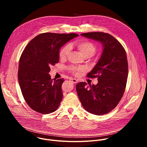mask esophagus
I'll list each match as a JSON object with an SVG mask.
<instances>
[{
  "mask_svg": "<svg viewBox=\"0 0 147 147\" xmlns=\"http://www.w3.org/2000/svg\"><path fill=\"white\" fill-rule=\"evenodd\" d=\"M70 80L73 83H74V84H76V83H77V82H78V80H76V78H70Z\"/></svg>",
  "mask_w": 147,
  "mask_h": 147,
  "instance_id": "1",
  "label": "esophagus"
}]
</instances>
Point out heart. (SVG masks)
I'll use <instances>...</instances> for the list:
<instances>
[{
    "label": "heart",
    "mask_w": 147,
    "mask_h": 147,
    "mask_svg": "<svg viewBox=\"0 0 147 147\" xmlns=\"http://www.w3.org/2000/svg\"><path fill=\"white\" fill-rule=\"evenodd\" d=\"M75 45L81 54L86 57L92 56L96 51L95 45L92 42L88 40L84 39L79 40L77 42ZM70 47H71V45H66L61 48L59 54L60 59H65L69 56L71 51ZM68 69L71 73L76 75L78 74L79 72L82 70L81 68L77 67L76 66H70L68 67Z\"/></svg>",
    "instance_id": "1"
}]
</instances>
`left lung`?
<instances>
[{"label":"left lung","instance_id":"1","mask_svg":"<svg viewBox=\"0 0 147 147\" xmlns=\"http://www.w3.org/2000/svg\"><path fill=\"white\" fill-rule=\"evenodd\" d=\"M82 36L100 42L103 50L98 62L87 77L98 78L96 85L87 86L81 82L76 91L83 108L96 115L108 113L121 100L126 86L128 62L126 52L112 35L105 32L81 34Z\"/></svg>","mask_w":147,"mask_h":147}]
</instances>
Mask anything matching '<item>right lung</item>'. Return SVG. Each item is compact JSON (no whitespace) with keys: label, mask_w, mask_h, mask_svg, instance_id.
I'll return each instance as SVG.
<instances>
[{"label":"right lung","mask_w":147,"mask_h":147,"mask_svg":"<svg viewBox=\"0 0 147 147\" xmlns=\"http://www.w3.org/2000/svg\"><path fill=\"white\" fill-rule=\"evenodd\" d=\"M75 33L45 32L33 38L26 47L19 60L18 80L28 105L41 114L56 111L62 100L63 78L52 80L50 67L57 63L59 49Z\"/></svg>","instance_id":"obj_1"}]
</instances>
